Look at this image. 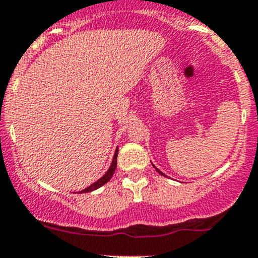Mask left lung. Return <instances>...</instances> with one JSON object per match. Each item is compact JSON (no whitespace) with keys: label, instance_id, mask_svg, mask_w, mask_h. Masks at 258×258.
Returning a JSON list of instances; mask_svg holds the SVG:
<instances>
[{"label":"left lung","instance_id":"1","mask_svg":"<svg viewBox=\"0 0 258 258\" xmlns=\"http://www.w3.org/2000/svg\"><path fill=\"white\" fill-rule=\"evenodd\" d=\"M152 166H153V167H155V168H156V171H157V172H158V173H160V175H161V176H165V177H168V176H166V175H165V173H163V172H161V171H160V170H158V168H157V167H156V166H155V165H152Z\"/></svg>","mask_w":258,"mask_h":258}]
</instances>
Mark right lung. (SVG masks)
<instances>
[{"label":"right lung","mask_w":258,"mask_h":258,"mask_svg":"<svg viewBox=\"0 0 258 258\" xmlns=\"http://www.w3.org/2000/svg\"><path fill=\"white\" fill-rule=\"evenodd\" d=\"M117 155H118V148H116V151H114L112 162H111V166H110V167H108L107 172H106L105 175H103L100 179H97V181L93 182L92 184H90V186H88L87 188H85V189H82V191H80V194H86V192L95 191V189L100 188L101 186H103V184L107 183V182L110 181L111 177H112V176H113L114 170H116V167H117Z\"/></svg>","instance_id":"obj_1"}]
</instances>
